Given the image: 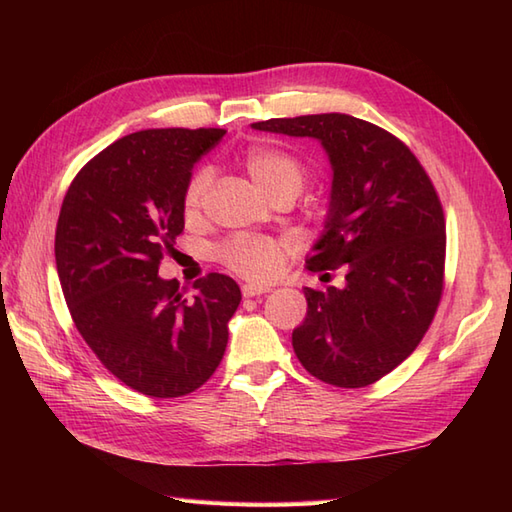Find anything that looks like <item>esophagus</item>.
<instances>
[{"mask_svg":"<svg viewBox=\"0 0 512 512\" xmlns=\"http://www.w3.org/2000/svg\"><path fill=\"white\" fill-rule=\"evenodd\" d=\"M268 284H244L242 286V295L244 297H257V295H264V292H270Z\"/></svg>","mask_w":512,"mask_h":512,"instance_id":"obj_1","label":"esophagus"}]
</instances>
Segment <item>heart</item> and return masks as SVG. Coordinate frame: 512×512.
Masks as SVG:
<instances>
[{
  "instance_id": "b5f03b06",
  "label": "heart",
  "mask_w": 512,
  "mask_h": 512,
  "mask_svg": "<svg viewBox=\"0 0 512 512\" xmlns=\"http://www.w3.org/2000/svg\"><path fill=\"white\" fill-rule=\"evenodd\" d=\"M244 169L268 198L290 195L297 198L306 182V165L299 156L281 147H255L244 156ZM211 187V173L200 169L193 173L184 189V213L193 215L202 209ZM290 246L284 239L268 235H237L220 248L222 264L246 279H268L279 273L288 257Z\"/></svg>"
}]
</instances>
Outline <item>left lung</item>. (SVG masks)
<instances>
[{
	"label": "left lung",
	"instance_id": "8db88e82",
	"mask_svg": "<svg viewBox=\"0 0 512 512\" xmlns=\"http://www.w3.org/2000/svg\"><path fill=\"white\" fill-rule=\"evenodd\" d=\"M253 127L317 138L328 151L330 213L306 264L312 273L343 266L345 288H303L308 314L292 347L323 383L372 385L416 350L440 306L447 224L438 191L400 138L361 118L312 114Z\"/></svg>",
	"mask_w": 512,
	"mask_h": 512
}]
</instances>
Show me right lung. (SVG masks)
<instances>
[{
	"label": "right lung",
	"instance_id": "right-lung-1",
	"mask_svg": "<svg viewBox=\"0 0 512 512\" xmlns=\"http://www.w3.org/2000/svg\"><path fill=\"white\" fill-rule=\"evenodd\" d=\"M224 129H145L96 154L65 193L54 257L76 330L121 383L151 398H180L220 365L242 292L211 273L184 297L160 279L184 228L191 169Z\"/></svg>",
	"mask_w": 512,
	"mask_h": 512
}]
</instances>
